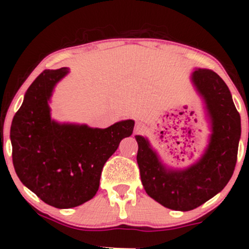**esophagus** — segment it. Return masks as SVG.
Here are the masks:
<instances>
[{
  "instance_id": "1",
  "label": "esophagus",
  "mask_w": 249,
  "mask_h": 249,
  "mask_svg": "<svg viewBox=\"0 0 249 249\" xmlns=\"http://www.w3.org/2000/svg\"><path fill=\"white\" fill-rule=\"evenodd\" d=\"M144 124H142V123H136V126H134V131H136L137 133H139V132H142V131H144Z\"/></svg>"
}]
</instances>
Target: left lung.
Segmentation results:
<instances>
[{
    "instance_id": "obj_1",
    "label": "left lung",
    "mask_w": 249,
    "mask_h": 249,
    "mask_svg": "<svg viewBox=\"0 0 249 249\" xmlns=\"http://www.w3.org/2000/svg\"><path fill=\"white\" fill-rule=\"evenodd\" d=\"M192 79L204 97L212 123V136L206 153L184 171L166 170L144 137L138 142L137 162L142 186L151 198L174 211H191L213 198L232 178L238 159L241 121L232 95L214 71L198 69Z\"/></svg>"
}]
</instances>
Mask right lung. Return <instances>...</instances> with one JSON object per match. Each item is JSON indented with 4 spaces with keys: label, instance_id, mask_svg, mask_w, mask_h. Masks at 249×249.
<instances>
[{
    "label": "right lung",
    "instance_id": "1",
    "mask_svg": "<svg viewBox=\"0 0 249 249\" xmlns=\"http://www.w3.org/2000/svg\"><path fill=\"white\" fill-rule=\"evenodd\" d=\"M67 73V68L43 71L25 92L10 127L17 177L56 208L79 206L95 196L103 166L134 126L130 119L107 128L51 121L48 101Z\"/></svg>",
    "mask_w": 249,
    "mask_h": 249
}]
</instances>
